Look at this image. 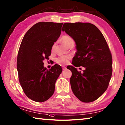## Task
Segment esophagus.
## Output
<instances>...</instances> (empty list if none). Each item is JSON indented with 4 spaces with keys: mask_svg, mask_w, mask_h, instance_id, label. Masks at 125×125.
<instances>
[{
    "mask_svg": "<svg viewBox=\"0 0 125 125\" xmlns=\"http://www.w3.org/2000/svg\"><path fill=\"white\" fill-rule=\"evenodd\" d=\"M62 69H63V70H65V69H67V68H66V67H65V66H62Z\"/></svg>",
    "mask_w": 125,
    "mask_h": 125,
    "instance_id": "34e87169",
    "label": "esophagus"
}]
</instances>
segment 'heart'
I'll return each instance as SVG.
<instances>
[{
  "label": "heart",
  "mask_w": 125,
  "mask_h": 125,
  "mask_svg": "<svg viewBox=\"0 0 125 125\" xmlns=\"http://www.w3.org/2000/svg\"><path fill=\"white\" fill-rule=\"evenodd\" d=\"M62 42L64 43V45L66 46H69L70 45L74 43L73 40L72 38H71L70 36L68 35H65L62 38ZM52 48H54L53 47ZM71 58V56L70 55H63L61 56L58 58H57L56 62L57 63H59V64H66L68 62L69 60Z\"/></svg>",
  "instance_id": "b5f03b06"
}]
</instances>
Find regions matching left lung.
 <instances>
[{"label": "left lung", "instance_id": "obj_1", "mask_svg": "<svg viewBox=\"0 0 125 125\" xmlns=\"http://www.w3.org/2000/svg\"><path fill=\"white\" fill-rule=\"evenodd\" d=\"M62 31L76 44L72 64L85 68L82 73L72 65L67 67L72 73V91L81 102H94L106 90L112 76V55L107 42L99 29L90 23H65Z\"/></svg>", "mask_w": 125, "mask_h": 125}]
</instances>
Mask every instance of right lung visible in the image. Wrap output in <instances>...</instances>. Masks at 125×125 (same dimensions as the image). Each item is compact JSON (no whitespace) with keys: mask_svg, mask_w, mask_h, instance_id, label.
Segmentation results:
<instances>
[{"mask_svg":"<svg viewBox=\"0 0 125 125\" xmlns=\"http://www.w3.org/2000/svg\"><path fill=\"white\" fill-rule=\"evenodd\" d=\"M63 23L40 22L29 30L19 49L17 67L19 80L31 100L43 102L52 96L55 83L62 71L55 64L47 70L43 61L48 59L52 47L59 38Z\"/></svg>","mask_w":125,"mask_h":125,"instance_id":"add662e5","label":"right lung"}]
</instances>
